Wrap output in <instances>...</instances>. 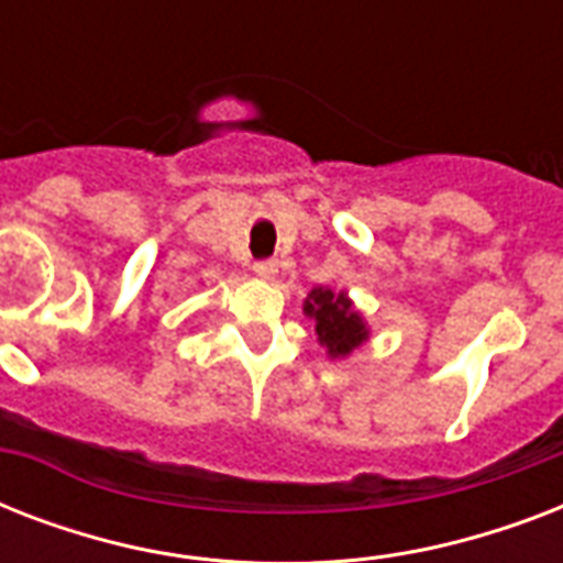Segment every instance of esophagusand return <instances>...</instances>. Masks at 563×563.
<instances>
[{
  "label": "esophagus",
  "mask_w": 563,
  "mask_h": 563,
  "mask_svg": "<svg viewBox=\"0 0 563 563\" xmlns=\"http://www.w3.org/2000/svg\"><path fill=\"white\" fill-rule=\"evenodd\" d=\"M254 272L263 277V280H272L274 274H277V260H256Z\"/></svg>",
  "instance_id": "esophagus-1"
}]
</instances>
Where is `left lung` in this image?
Instances as JSON below:
<instances>
[{
    "mask_svg": "<svg viewBox=\"0 0 563 563\" xmlns=\"http://www.w3.org/2000/svg\"><path fill=\"white\" fill-rule=\"evenodd\" d=\"M303 312L316 321L318 342L324 344L333 360H344L356 347H362V342H368L365 318L353 309L347 291H333L318 286V289L309 291Z\"/></svg>",
    "mask_w": 563,
    "mask_h": 563,
    "instance_id": "1",
    "label": "left lung"
}]
</instances>
